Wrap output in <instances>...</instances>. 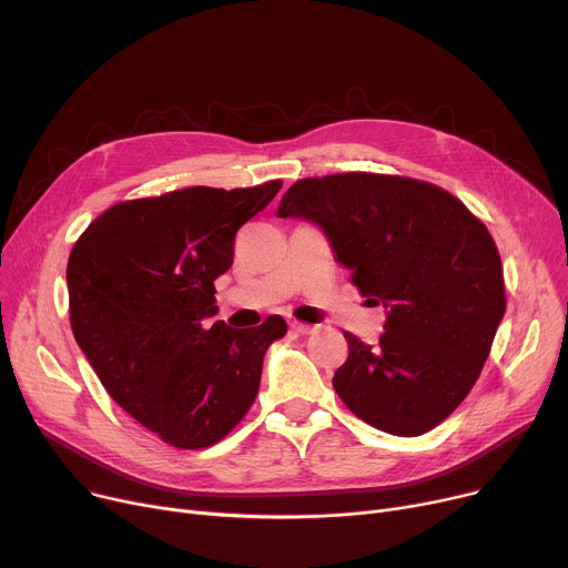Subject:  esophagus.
Segmentation results:
<instances>
[{
    "instance_id": "34e87169",
    "label": "esophagus",
    "mask_w": 568,
    "mask_h": 568,
    "mask_svg": "<svg viewBox=\"0 0 568 568\" xmlns=\"http://www.w3.org/2000/svg\"><path fill=\"white\" fill-rule=\"evenodd\" d=\"M290 329H294L296 334H313L317 326L308 324V322H300V320H290Z\"/></svg>"
}]
</instances>
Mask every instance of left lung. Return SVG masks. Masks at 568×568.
Segmentation results:
<instances>
[{"label": "left lung", "instance_id": "obj_1", "mask_svg": "<svg viewBox=\"0 0 568 568\" xmlns=\"http://www.w3.org/2000/svg\"><path fill=\"white\" fill-rule=\"evenodd\" d=\"M281 219L317 223L349 281L389 308L377 345L345 332L341 400L377 430L416 437L471 392L506 311L504 268L481 219L422 179L343 172L294 182Z\"/></svg>", "mask_w": 568, "mask_h": 568}]
</instances>
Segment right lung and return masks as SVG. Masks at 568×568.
Segmentation results:
<instances>
[{"label":"right lung","instance_id":"add662e5","mask_svg":"<svg viewBox=\"0 0 568 568\" xmlns=\"http://www.w3.org/2000/svg\"><path fill=\"white\" fill-rule=\"evenodd\" d=\"M189 186L116 202L69 255L73 336L112 400L176 449L221 442L255 403L266 347L287 324L268 315L232 329L216 315L214 281L234 257L236 230L276 197Z\"/></svg>","mask_w":568,"mask_h":568}]
</instances>
